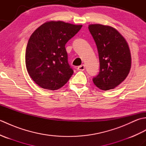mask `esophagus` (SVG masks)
Instances as JSON below:
<instances>
[{"label":"esophagus","instance_id":"obj_1","mask_svg":"<svg viewBox=\"0 0 146 146\" xmlns=\"http://www.w3.org/2000/svg\"><path fill=\"white\" fill-rule=\"evenodd\" d=\"M85 70V65L82 64L81 66H79L78 67V71H83Z\"/></svg>","mask_w":146,"mask_h":146}]
</instances>
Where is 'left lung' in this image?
<instances>
[{
    "mask_svg": "<svg viewBox=\"0 0 146 146\" xmlns=\"http://www.w3.org/2000/svg\"><path fill=\"white\" fill-rule=\"evenodd\" d=\"M88 29L97 45L100 71L93 78L103 90L113 89L123 82L131 68V55L125 38L113 27L95 24Z\"/></svg>",
    "mask_w": 146,
    "mask_h": 146,
    "instance_id": "8db88e82",
    "label": "left lung"
}]
</instances>
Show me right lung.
I'll list each match as a JSON object with an SVG mask.
<instances>
[{"label":"right lung","mask_w":146,"mask_h":146,"mask_svg":"<svg viewBox=\"0 0 146 146\" xmlns=\"http://www.w3.org/2000/svg\"><path fill=\"white\" fill-rule=\"evenodd\" d=\"M82 27L51 21L42 24L31 36L26 50V66L31 78L40 87L56 90L72 76L65 44Z\"/></svg>","instance_id":"1"}]
</instances>
